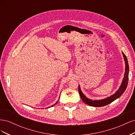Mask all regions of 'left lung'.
Masks as SVG:
<instances>
[{"label": "left lung", "mask_w": 135, "mask_h": 135, "mask_svg": "<svg viewBox=\"0 0 135 135\" xmlns=\"http://www.w3.org/2000/svg\"><path fill=\"white\" fill-rule=\"evenodd\" d=\"M122 54H123V57L124 59L125 63H126V71H125V74L124 76L122 81V83L120 85L119 89H118L117 92L115 94H114L112 96H110L108 98H106L105 99L101 100H92L90 99H88L85 97L83 93L81 92L80 87H78V91L80 96L81 97V99L84 102L85 104H86L88 105L92 106V107H104V106L107 105L109 104L112 103L113 101L117 99L118 98H119L122 94L124 93L127 87L128 84V74H129V66H128V63L127 59L126 56L124 55L123 52H122Z\"/></svg>", "instance_id": "obj_1"}]
</instances>
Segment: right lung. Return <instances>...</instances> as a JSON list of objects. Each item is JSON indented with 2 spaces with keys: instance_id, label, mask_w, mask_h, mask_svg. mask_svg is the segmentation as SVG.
Returning a JSON list of instances; mask_svg holds the SVG:
<instances>
[{
  "instance_id": "add662e5",
  "label": "right lung",
  "mask_w": 135,
  "mask_h": 135,
  "mask_svg": "<svg viewBox=\"0 0 135 135\" xmlns=\"http://www.w3.org/2000/svg\"><path fill=\"white\" fill-rule=\"evenodd\" d=\"M56 104H57V103H56V104H54V105H52V106H51V107H53V106H54V105H56ZM49 108H50V107H49Z\"/></svg>"
}]
</instances>
